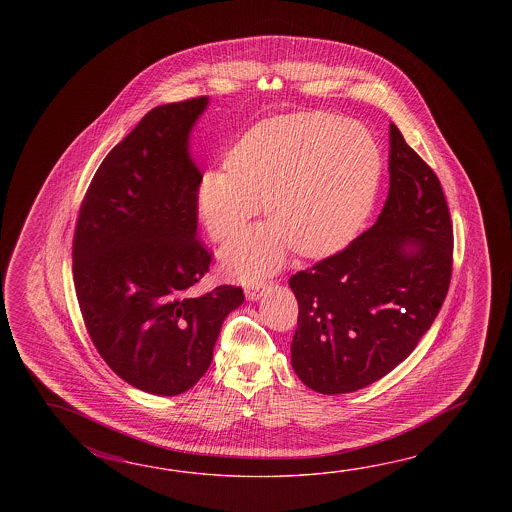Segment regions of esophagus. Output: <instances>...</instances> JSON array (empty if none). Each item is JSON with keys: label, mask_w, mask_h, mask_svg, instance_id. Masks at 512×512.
<instances>
[{"label": "esophagus", "mask_w": 512, "mask_h": 512, "mask_svg": "<svg viewBox=\"0 0 512 512\" xmlns=\"http://www.w3.org/2000/svg\"><path fill=\"white\" fill-rule=\"evenodd\" d=\"M269 287V282H263V280H256V282H251L247 285V289H245V293L247 296L251 298V300H258L263 291Z\"/></svg>", "instance_id": "34e87169"}]
</instances>
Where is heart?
Here are the masks:
<instances>
[{
    "label": "heart",
    "instance_id": "obj_1",
    "mask_svg": "<svg viewBox=\"0 0 512 512\" xmlns=\"http://www.w3.org/2000/svg\"><path fill=\"white\" fill-rule=\"evenodd\" d=\"M381 155L370 131L326 113L261 120L197 188V210L214 240L238 234L263 203L269 225L230 241L223 260L251 276L271 271L293 249L326 258L355 238L370 214Z\"/></svg>",
    "mask_w": 512,
    "mask_h": 512
}]
</instances>
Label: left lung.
I'll use <instances>...</instances> for the list:
<instances>
[{
    "label": "left lung",
    "mask_w": 512,
    "mask_h": 512,
    "mask_svg": "<svg viewBox=\"0 0 512 512\" xmlns=\"http://www.w3.org/2000/svg\"><path fill=\"white\" fill-rule=\"evenodd\" d=\"M454 230L434 170L390 126V190L375 225L296 272L291 362L326 395L379 381L414 351L445 302Z\"/></svg>",
    "instance_id": "left-lung-1"
}]
</instances>
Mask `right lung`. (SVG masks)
<instances>
[{
  "label": "right lung",
  "mask_w": 512,
  "mask_h": 512,
  "mask_svg": "<svg viewBox=\"0 0 512 512\" xmlns=\"http://www.w3.org/2000/svg\"><path fill=\"white\" fill-rule=\"evenodd\" d=\"M207 97L157 106L106 155L73 236L80 313L100 357L142 392L179 395L212 362L243 289L194 294L212 254L196 236L201 174L188 133Z\"/></svg>",
  "instance_id": "1"
}]
</instances>
